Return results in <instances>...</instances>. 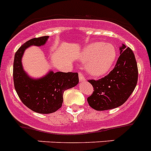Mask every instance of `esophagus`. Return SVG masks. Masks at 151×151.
Segmentation results:
<instances>
[{"label": "esophagus", "mask_w": 151, "mask_h": 151, "mask_svg": "<svg viewBox=\"0 0 151 151\" xmlns=\"http://www.w3.org/2000/svg\"><path fill=\"white\" fill-rule=\"evenodd\" d=\"M79 79H80V81H81V82H83V81H86L85 77H83V74H82L81 72H79Z\"/></svg>", "instance_id": "esophagus-1"}]
</instances>
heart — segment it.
Returning <instances> with one entry per match:
<instances>
[{
  "label": "heart",
  "mask_w": 151,
  "mask_h": 151,
  "mask_svg": "<svg viewBox=\"0 0 151 151\" xmlns=\"http://www.w3.org/2000/svg\"><path fill=\"white\" fill-rule=\"evenodd\" d=\"M81 60L87 63V70L93 76H102L109 70L116 58V49L111 44L91 43L81 53Z\"/></svg>",
  "instance_id": "heart-1"
}]
</instances>
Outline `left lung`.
<instances>
[{
    "label": "left lung",
    "mask_w": 151,
    "mask_h": 151,
    "mask_svg": "<svg viewBox=\"0 0 151 151\" xmlns=\"http://www.w3.org/2000/svg\"><path fill=\"white\" fill-rule=\"evenodd\" d=\"M123 45L115 68L104 77L88 80L93 92L87 98L91 108L97 111L112 109L126 102L135 88L138 77L137 61L129 47Z\"/></svg>",
    "instance_id": "8db88e82"
}]
</instances>
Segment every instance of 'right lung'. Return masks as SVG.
Listing matches in <instances>:
<instances>
[{"label": "right lung", "instance_id": "right-lung-1", "mask_svg": "<svg viewBox=\"0 0 151 151\" xmlns=\"http://www.w3.org/2000/svg\"><path fill=\"white\" fill-rule=\"evenodd\" d=\"M48 39V36L33 38L19 47L14 55L13 70L14 87L22 103L34 112L42 114L52 113L61 108L64 92L79 82L78 74L73 72L51 71L39 80L32 79L25 73L21 64L25 49L30 45L41 46Z\"/></svg>", "mask_w": 151, "mask_h": 151}]
</instances>
